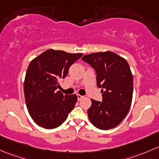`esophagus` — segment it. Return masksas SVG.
<instances>
[{"mask_svg":"<svg viewBox=\"0 0 159 159\" xmlns=\"http://www.w3.org/2000/svg\"><path fill=\"white\" fill-rule=\"evenodd\" d=\"M83 96H81V95H80V94H77V99H78V100H81L82 99H83Z\"/></svg>","mask_w":159,"mask_h":159,"instance_id":"34e87169","label":"esophagus"}]
</instances>
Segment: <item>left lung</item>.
<instances>
[{"instance_id":"left-lung-1","label":"left lung","mask_w":159,"mask_h":159,"mask_svg":"<svg viewBox=\"0 0 159 159\" xmlns=\"http://www.w3.org/2000/svg\"><path fill=\"white\" fill-rule=\"evenodd\" d=\"M95 70L102 102L91 99L88 116L94 126L108 130L117 126L128 114L133 93V77L128 62L110 51L82 57Z\"/></svg>"}]
</instances>
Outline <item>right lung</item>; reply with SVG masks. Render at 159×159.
<instances>
[{"instance_id": "right-lung-1", "label": "right lung", "mask_w": 159, "mask_h": 159, "mask_svg": "<svg viewBox=\"0 0 159 159\" xmlns=\"http://www.w3.org/2000/svg\"><path fill=\"white\" fill-rule=\"evenodd\" d=\"M83 56L50 49L29 64L24 90L27 109L34 122L44 129L60 126L74 108L77 96L63 95L57 89L69 68Z\"/></svg>"}]
</instances>
